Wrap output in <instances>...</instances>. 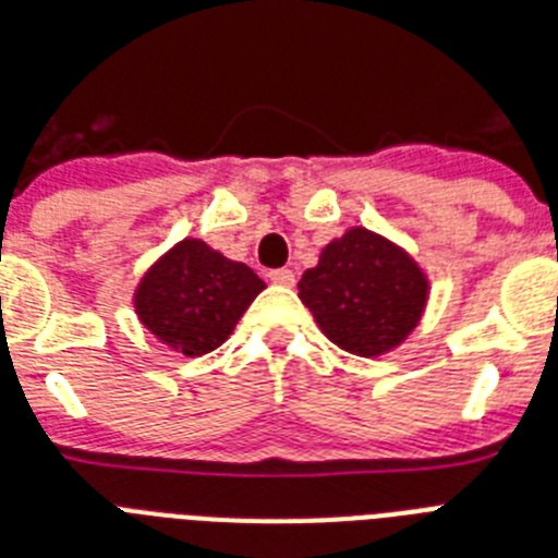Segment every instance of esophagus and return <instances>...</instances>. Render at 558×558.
<instances>
[{
    "label": "esophagus",
    "mask_w": 558,
    "mask_h": 558,
    "mask_svg": "<svg viewBox=\"0 0 558 558\" xmlns=\"http://www.w3.org/2000/svg\"><path fill=\"white\" fill-rule=\"evenodd\" d=\"M268 279L274 284H284V288H290V284L296 282V276H293V270H288V268H274V270H268Z\"/></svg>",
    "instance_id": "obj_1"
}]
</instances>
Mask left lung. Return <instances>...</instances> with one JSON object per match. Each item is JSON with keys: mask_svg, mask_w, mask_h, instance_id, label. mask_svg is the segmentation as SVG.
<instances>
[{"mask_svg": "<svg viewBox=\"0 0 558 558\" xmlns=\"http://www.w3.org/2000/svg\"><path fill=\"white\" fill-rule=\"evenodd\" d=\"M299 299L330 342L356 356H379L416 328L427 279L402 247L353 228L322 251L316 268L305 270Z\"/></svg>", "mask_w": 558, "mask_h": 558, "instance_id": "1", "label": "left lung"}]
</instances>
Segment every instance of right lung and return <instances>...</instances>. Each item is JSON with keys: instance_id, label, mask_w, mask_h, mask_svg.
<instances>
[{"instance_id": "right-lung-1", "label": "right lung", "mask_w": 558, "mask_h": 558, "mask_svg": "<svg viewBox=\"0 0 558 558\" xmlns=\"http://www.w3.org/2000/svg\"><path fill=\"white\" fill-rule=\"evenodd\" d=\"M262 288L247 265L185 239L147 270L133 305L156 339L185 356H202L228 339Z\"/></svg>"}]
</instances>
